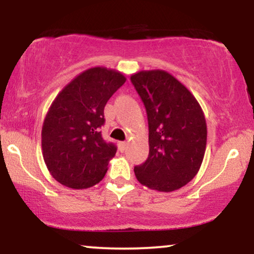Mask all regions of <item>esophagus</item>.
<instances>
[{
  "label": "esophagus",
  "instance_id": "obj_1",
  "mask_svg": "<svg viewBox=\"0 0 254 254\" xmlns=\"http://www.w3.org/2000/svg\"><path fill=\"white\" fill-rule=\"evenodd\" d=\"M118 147H119V150H121V151H125V150H127V142H119Z\"/></svg>",
  "mask_w": 254,
  "mask_h": 254
}]
</instances>
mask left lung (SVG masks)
<instances>
[{
  "label": "left lung",
  "instance_id": "8db88e82",
  "mask_svg": "<svg viewBox=\"0 0 254 254\" xmlns=\"http://www.w3.org/2000/svg\"><path fill=\"white\" fill-rule=\"evenodd\" d=\"M131 82L143 101L149 127V155L133 168L142 185L172 192L193 179L203 162L206 123L193 94L165 70H142Z\"/></svg>",
  "mask_w": 254,
  "mask_h": 254
}]
</instances>
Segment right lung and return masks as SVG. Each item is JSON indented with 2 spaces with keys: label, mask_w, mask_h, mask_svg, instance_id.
I'll return each mask as SVG.
<instances>
[{
  "label": "right lung",
  "mask_w": 254,
  "mask_h": 254,
  "mask_svg": "<svg viewBox=\"0 0 254 254\" xmlns=\"http://www.w3.org/2000/svg\"><path fill=\"white\" fill-rule=\"evenodd\" d=\"M125 81L121 71L94 66L77 75L52 101L43 123L42 149L58 183L80 190L105 177L117 147L101 136L104 109Z\"/></svg>",
  "instance_id": "right-lung-1"
}]
</instances>
